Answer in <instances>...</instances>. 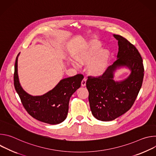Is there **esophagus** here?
I'll use <instances>...</instances> for the list:
<instances>
[{
  "label": "esophagus",
  "instance_id": "34e87169",
  "mask_svg": "<svg viewBox=\"0 0 156 156\" xmlns=\"http://www.w3.org/2000/svg\"><path fill=\"white\" fill-rule=\"evenodd\" d=\"M86 80H87V79H86V78H83V80H82V81H81V86H86Z\"/></svg>",
  "mask_w": 156,
  "mask_h": 156
}]
</instances>
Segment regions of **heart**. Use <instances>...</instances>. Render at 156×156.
Masks as SVG:
<instances>
[{
    "mask_svg": "<svg viewBox=\"0 0 156 156\" xmlns=\"http://www.w3.org/2000/svg\"><path fill=\"white\" fill-rule=\"evenodd\" d=\"M101 44L98 41L86 43L83 48L76 54V60L82 64H87L89 73L93 76L102 75L107 70L110 60V53L107 50H101ZM75 67L78 64L72 62Z\"/></svg>",
    "mask_w": 156,
    "mask_h": 156,
    "instance_id": "heart-1",
    "label": "heart"
}]
</instances>
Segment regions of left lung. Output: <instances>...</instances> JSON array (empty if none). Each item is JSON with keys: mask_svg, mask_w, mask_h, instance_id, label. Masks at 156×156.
Masks as SVG:
<instances>
[{"mask_svg": "<svg viewBox=\"0 0 156 156\" xmlns=\"http://www.w3.org/2000/svg\"><path fill=\"white\" fill-rule=\"evenodd\" d=\"M118 41L117 59L102 76H88L86 87L93 116L101 121H112L126 113L134 104L144 77L142 57L138 49L122 36L114 34ZM125 67L130 74L125 80H114L117 69Z\"/></svg>", "mask_w": 156, "mask_h": 156, "instance_id": "left-lung-1", "label": "left lung"}]
</instances>
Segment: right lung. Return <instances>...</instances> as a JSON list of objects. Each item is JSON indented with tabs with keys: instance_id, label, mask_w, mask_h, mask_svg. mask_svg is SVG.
I'll list each match as a JSON object with an SVG mask.
<instances>
[{
	"instance_id": "obj_1",
	"label": "right lung",
	"mask_w": 156,
	"mask_h": 156,
	"mask_svg": "<svg viewBox=\"0 0 156 156\" xmlns=\"http://www.w3.org/2000/svg\"><path fill=\"white\" fill-rule=\"evenodd\" d=\"M18 54L15 64L14 86L22 104L28 113L35 119L51 125L63 122L69 112L72 95L81 86L84 76L78 74L62 79L48 93L41 96H31L22 88L18 75Z\"/></svg>"
}]
</instances>
